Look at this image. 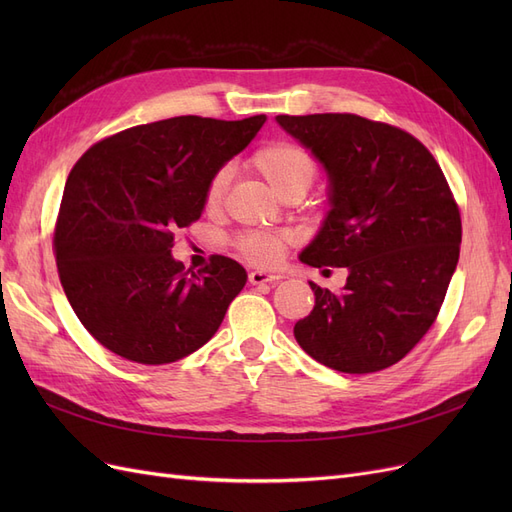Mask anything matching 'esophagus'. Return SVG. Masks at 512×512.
<instances>
[{"label":"esophagus","mask_w":512,"mask_h":512,"mask_svg":"<svg viewBox=\"0 0 512 512\" xmlns=\"http://www.w3.org/2000/svg\"><path fill=\"white\" fill-rule=\"evenodd\" d=\"M247 280H250V284H254V286H260V284L280 282L282 277L275 275V273H269V271H252L250 275H247Z\"/></svg>","instance_id":"34e87169"}]
</instances>
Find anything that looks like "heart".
Returning a JSON list of instances; mask_svg holds the SVG:
<instances>
[{
	"instance_id": "b5f03b06",
	"label": "heart",
	"mask_w": 512,
	"mask_h": 512,
	"mask_svg": "<svg viewBox=\"0 0 512 512\" xmlns=\"http://www.w3.org/2000/svg\"><path fill=\"white\" fill-rule=\"evenodd\" d=\"M247 164L284 200H299L312 190V185L318 179V162L305 149L288 141H271L258 147ZM226 190L228 170H215L205 190L207 209H218ZM232 245L243 258L256 262V265H273L286 250V237L280 232L245 230L232 239Z\"/></svg>"
}]
</instances>
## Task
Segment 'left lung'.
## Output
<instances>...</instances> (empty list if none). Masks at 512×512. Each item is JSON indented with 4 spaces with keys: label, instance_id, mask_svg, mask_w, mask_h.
Masks as SVG:
<instances>
[{
    "label": "left lung",
    "instance_id": "obj_1",
    "mask_svg": "<svg viewBox=\"0 0 512 512\" xmlns=\"http://www.w3.org/2000/svg\"><path fill=\"white\" fill-rule=\"evenodd\" d=\"M331 179L333 209L301 260L346 267L342 294L314 290L299 346L344 374L395 365L436 322L459 260L461 213L431 151L410 132L352 113L277 115Z\"/></svg>",
    "mask_w": 512,
    "mask_h": 512
}]
</instances>
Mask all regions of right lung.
Segmentation results:
<instances>
[{"mask_svg": "<svg viewBox=\"0 0 512 512\" xmlns=\"http://www.w3.org/2000/svg\"><path fill=\"white\" fill-rule=\"evenodd\" d=\"M265 119L153 121L102 138L72 166L53 252L74 314L106 350L166 365L218 331L245 269L211 256L188 277L170 247L203 213L211 175L250 145Z\"/></svg>", "mask_w": 512, "mask_h": 512, "instance_id": "add662e5", "label": "right lung"}]
</instances>
